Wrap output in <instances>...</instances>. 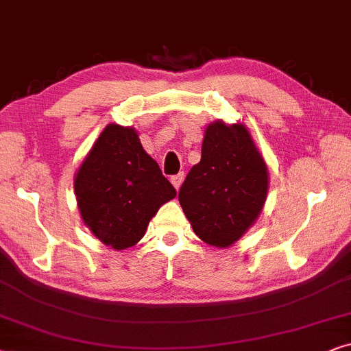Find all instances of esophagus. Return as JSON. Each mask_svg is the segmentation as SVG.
<instances>
[{"label":"esophagus","mask_w":351,"mask_h":351,"mask_svg":"<svg viewBox=\"0 0 351 351\" xmlns=\"http://www.w3.org/2000/svg\"><path fill=\"white\" fill-rule=\"evenodd\" d=\"M183 180H184V173H178V175L171 176V184L175 186L176 191L181 188V184H183Z\"/></svg>","instance_id":"34e87169"}]
</instances>
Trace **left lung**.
I'll return each mask as SVG.
<instances>
[{"label":"left lung","mask_w":351,"mask_h":351,"mask_svg":"<svg viewBox=\"0 0 351 351\" xmlns=\"http://www.w3.org/2000/svg\"><path fill=\"white\" fill-rule=\"evenodd\" d=\"M268 168L242 123L218 120L205 128L202 157L180 189V204L199 239L230 247L263 210Z\"/></svg>","instance_id":"1"}]
</instances>
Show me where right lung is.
Here are the masks:
<instances>
[{
	"instance_id": "obj_1",
	"label": "right lung",
	"mask_w": 351,
	"mask_h": 351,
	"mask_svg": "<svg viewBox=\"0 0 351 351\" xmlns=\"http://www.w3.org/2000/svg\"><path fill=\"white\" fill-rule=\"evenodd\" d=\"M73 189L83 221L115 250L138 244L158 208L176 195L136 130L117 123L107 125L93 144L75 173Z\"/></svg>"
}]
</instances>
